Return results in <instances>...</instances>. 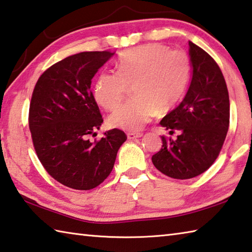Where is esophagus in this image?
<instances>
[{
  "mask_svg": "<svg viewBox=\"0 0 252 252\" xmlns=\"http://www.w3.org/2000/svg\"><path fill=\"white\" fill-rule=\"evenodd\" d=\"M143 134L140 133H127V138L128 139H136V138H139L142 137Z\"/></svg>",
  "mask_w": 252,
  "mask_h": 252,
  "instance_id": "34e87169",
  "label": "esophagus"
}]
</instances>
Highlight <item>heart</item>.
I'll return each mask as SVG.
<instances>
[{
    "label": "heart",
    "instance_id": "obj_1",
    "mask_svg": "<svg viewBox=\"0 0 252 252\" xmlns=\"http://www.w3.org/2000/svg\"><path fill=\"white\" fill-rule=\"evenodd\" d=\"M117 73H101L94 98L106 110L121 104L128 86L134 98L115 110L108 124L115 128L137 131L158 112L178 103L190 75V60L184 51L162 44H145L127 50L116 62Z\"/></svg>",
    "mask_w": 252,
    "mask_h": 252
}]
</instances>
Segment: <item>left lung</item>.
Returning a JSON list of instances; mask_svg holds the SVG:
<instances>
[{
  "label": "left lung",
  "instance_id": "obj_1",
  "mask_svg": "<svg viewBox=\"0 0 252 252\" xmlns=\"http://www.w3.org/2000/svg\"><path fill=\"white\" fill-rule=\"evenodd\" d=\"M192 67L190 85L177 107L160 125L177 139L162 136V147L152 157L156 168L168 177L189 179L200 175L217 159L230 117L229 94L218 64L208 53L189 42Z\"/></svg>",
  "mask_w": 252,
  "mask_h": 252
}]
</instances>
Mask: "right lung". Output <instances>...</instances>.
I'll list each match as a JSON object with an SVG mask.
<instances>
[{"label": "right lung", "instance_id": "add662e5", "mask_svg": "<svg viewBox=\"0 0 252 252\" xmlns=\"http://www.w3.org/2000/svg\"><path fill=\"white\" fill-rule=\"evenodd\" d=\"M115 53L82 52L52 65L38 78L30 105L29 126L44 168L57 182L90 190L108 177L127 139L114 128L90 142L103 118L91 91L92 78Z\"/></svg>", "mask_w": 252, "mask_h": 252}]
</instances>
